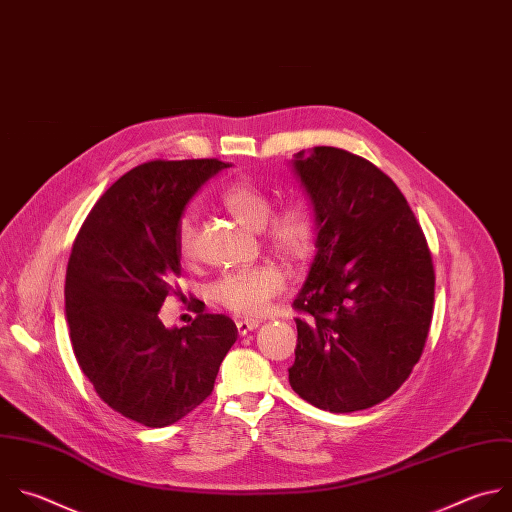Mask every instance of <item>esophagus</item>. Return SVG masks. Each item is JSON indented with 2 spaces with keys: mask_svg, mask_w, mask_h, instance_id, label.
Returning a JSON list of instances; mask_svg holds the SVG:
<instances>
[{
  "mask_svg": "<svg viewBox=\"0 0 512 512\" xmlns=\"http://www.w3.org/2000/svg\"><path fill=\"white\" fill-rule=\"evenodd\" d=\"M259 327V321L257 319H239L237 321V331H239V335H247L249 331H253V329H257Z\"/></svg>",
  "mask_w": 512,
  "mask_h": 512,
  "instance_id": "obj_1",
  "label": "esophagus"
}]
</instances>
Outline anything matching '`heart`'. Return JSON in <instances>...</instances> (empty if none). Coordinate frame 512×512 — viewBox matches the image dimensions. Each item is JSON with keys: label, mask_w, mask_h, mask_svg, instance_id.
I'll list each match as a JSON object with an SVG mask.
<instances>
[{"label": "heart", "mask_w": 512, "mask_h": 512, "mask_svg": "<svg viewBox=\"0 0 512 512\" xmlns=\"http://www.w3.org/2000/svg\"><path fill=\"white\" fill-rule=\"evenodd\" d=\"M221 207L243 227L261 231L267 247L289 261L307 259L317 243L319 221L313 205L305 199H291L273 209L271 197L253 181L239 179L221 191ZM175 245L179 259L189 263L197 255V221L191 211L177 223ZM283 275L271 265L235 269L223 273L209 289L217 307L237 315H257L281 293Z\"/></svg>", "instance_id": "b5f03b06"}]
</instances>
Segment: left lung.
Returning a JSON list of instances; mask_svg holds the SVG:
<instances>
[{"mask_svg":"<svg viewBox=\"0 0 512 512\" xmlns=\"http://www.w3.org/2000/svg\"><path fill=\"white\" fill-rule=\"evenodd\" d=\"M317 213V253L293 301L291 388L335 414L390 398L418 364L434 311V263L396 183L335 146L295 154Z\"/></svg>","mask_w":512,"mask_h":512,"instance_id":"1","label":"left lung"}]
</instances>
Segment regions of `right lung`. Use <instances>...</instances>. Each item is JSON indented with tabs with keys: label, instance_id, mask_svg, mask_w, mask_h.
<instances>
[{
	"label": "right lung",
	"instance_id": "obj_1",
	"mask_svg": "<svg viewBox=\"0 0 512 512\" xmlns=\"http://www.w3.org/2000/svg\"><path fill=\"white\" fill-rule=\"evenodd\" d=\"M229 164L219 158L148 160L92 207L66 271V319L80 370L114 412L148 428L203 404L237 339L223 313L195 303L191 325L166 329L158 311L179 295L177 223L193 195Z\"/></svg>",
	"mask_w": 512,
	"mask_h": 512
}]
</instances>
